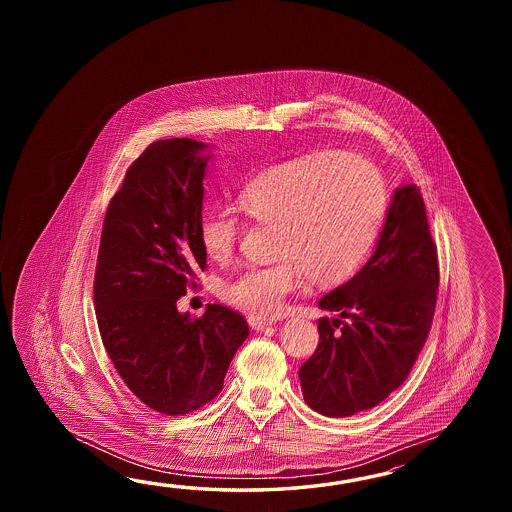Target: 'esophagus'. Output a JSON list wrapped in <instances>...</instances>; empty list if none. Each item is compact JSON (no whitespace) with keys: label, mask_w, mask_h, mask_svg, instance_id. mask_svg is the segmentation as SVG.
Listing matches in <instances>:
<instances>
[{"label":"esophagus","mask_w":512,"mask_h":512,"mask_svg":"<svg viewBox=\"0 0 512 512\" xmlns=\"http://www.w3.org/2000/svg\"><path fill=\"white\" fill-rule=\"evenodd\" d=\"M249 326H251L252 329H256V331H261V329L271 327L272 320H265V318H258V316H249Z\"/></svg>","instance_id":"obj_1"}]
</instances>
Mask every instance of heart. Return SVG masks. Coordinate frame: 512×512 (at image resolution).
<instances>
[{"label": "heart", "instance_id": "heart-1", "mask_svg": "<svg viewBox=\"0 0 512 512\" xmlns=\"http://www.w3.org/2000/svg\"><path fill=\"white\" fill-rule=\"evenodd\" d=\"M245 218L272 227V256L225 283L223 298L258 318L276 315L287 296L304 287L344 282L370 254L388 210L379 168L355 153L324 150L254 175L238 196ZM240 218L214 208L199 218V243L208 260H230Z\"/></svg>", "mask_w": 512, "mask_h": 512}]
</instances>
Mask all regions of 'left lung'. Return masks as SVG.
I'll return each mask as SVG.
<instances>
[{
  "instance_id": "1",
  "label": "left lung",
  "mask_w": 512,
  "mask_h": 512,
  "mask_svg": "<svg viewBox=\"0 0 512 512\" xmlns=\"http://www.w3.org/2000/svg\"><path fill=\"white\" fill-rule=\"evenodd\" d=\"M439 265L425 201L415 185L395 190L368 263L318 305L320 340L298 371L304 401L318 414L370 410L410 375L434 320Z\"/></svg>"
}]
</instances>
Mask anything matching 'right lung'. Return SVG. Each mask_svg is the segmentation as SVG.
Segmentation results:
<instances>
[{
	"mask_svg": "<svg viewBox=\"0 0 512 512\" xmlns=\"http://www.w3.org/2000/svg\"><path fill=\"white\" fill-rule=\"evenodd\" d=\"M205 148L194 139L152 142L111 197L98 247L102 344L133 395L164 415L210 403L249 337L247 320L225 305L208 304L199 318L177 311L207 267L197 234Z\"/></svg>",
	"mask_w": 512,
	"mask_h": 512,
	"instance_id": "obj_1",
	"label": "right lung"
}]
</instances>
